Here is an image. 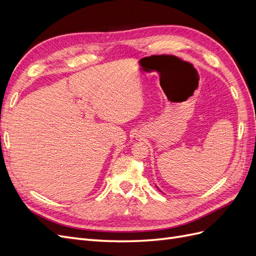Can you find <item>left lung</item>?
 <instances>
[{
    "label": "left lung",
    "instance_id": "1",
    "mask_svg": "<svg viewBox=\"0 0 256 256\" xmlns=\"http://www.w3.org/2000/svg\"><path fill=\"white\" fill-rule=\"evenodd\" d=\"M157 188H158V187H157Z\"/></svg>",
    "mask_w": 256,
    "mask_h": 256
}]
</instances>
